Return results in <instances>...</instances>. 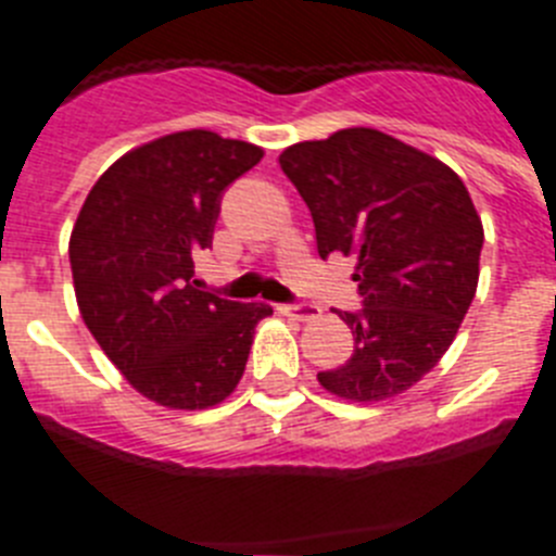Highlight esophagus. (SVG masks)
I'll return each mask as SVG.
<instances>
[{"mask_svg":"<svg viewBox=\"0 0 556 556\" xmlns=\"http://www.w3.org/2000/svg\"><path fill=\"white\" fill-rule=\"evenodd\" d=\"M278 312L289 314V317H298V320L320 317V306H314V303H283V306H278Z\"/></svg>","mask_w":556,"mask_h":556,"instance_id":"34e87169","label":"esophagus"}]
</instances>
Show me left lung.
Wrapping results in <instances>:
<instances>
[{"instance_id": "8db88e82", "label": "left lung", "mask_w": 556, "mask_h": 556, "mask_svg": "<svg viewBox=\"0 0 556 556\" xmlns=\"http://www.w3.org/2000/svg\"><path fill=\"white\" fill-rule=\"evenodd\" d=\"M314 219L317 253L356 255L358 312L345 365L317 372L348 401H387L443 358L473 303L481 219L454 169L372 127L281 152Z\"/></svg>"}]
</instances>
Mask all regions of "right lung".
Masks as SVG:
<instances>
[{
    "label": "right lung",
    "instance_id": "obj_1",
    "mask_svg": "<svg viewBox=\"0 0 556 556\" xmlns=\"http://www.w3.org/2000/svg\"><path fill=\"white\" fill-rule=\"evenodd\" d=\"M262 155L211 130L172 132L122 155L83 203L68 239L77 306L105 356L155 404L225 401L248 365L255 323L273 314L267 303L191 283L225 189Z\"/></svg>",
    "mask_w": 556,
    "mask_h": 556
}]
</instances>
